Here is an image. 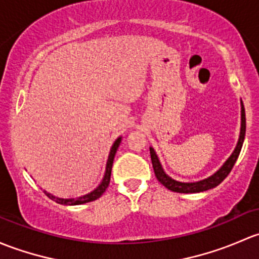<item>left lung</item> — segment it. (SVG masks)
I'll return each instance as SVG.
<instances>
[{"label":"left lung","mask_w":259,"mask_h":259,"mask_svg":"<svg viewBox=\"0 0 259 259\" xmlns=\"http://www.w3.org/2000/svg\"><path fill=\"white\" fill-rule=\"evenodd\" d=\"M244 136H246V112H244V106L243 102L241 101V132H239V138L238 142H237L236 148H234L233 153L229 156L227 161L223 163V166L221 167L214 175H212L210 177L206 178V180L198 181V182H191V183H185V182H178V181L172 180L169 176H167L164 173L163 168H162L161 163H159V159L157 157L156 152L152 147H149V153H151V159H152V166H153L154 175H156L157 180L162 183L166 188H168L169 191L178 192V193H197V192H203L207 189L214 188L225 180L226 177L229 175L232 168H233L234 163H236L237 158L239 156V152L242 149V145H243Z\"/></svg>","instance_id":"obj_1"}]
</instances>
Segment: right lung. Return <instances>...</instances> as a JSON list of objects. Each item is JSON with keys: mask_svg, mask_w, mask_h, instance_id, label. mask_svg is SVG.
I'll return each instance as SVG.
<instances>
[{"mask_svg": "<svg viewBox=\"0 0 259 259\" xmlns=\"http://www.w3.org/2000/svg\"><path fill=\"white\" fill-rule=\"evenodd\" d=\"M121 140H122V137H118L116 141H114L113 145H112L110 154H108L107 164H106V172H105V176H103L102 182L100 183V186H98L97 188L93 189L91 193L84 194V196H81V197H77V198H58V197L52 196V194L47 193V192L45 191L46 196L49 197V198L52 199V201L57 202V203H60V204H65V206H77V204H83V203H87V202H92V201H95V199L100 198V197L105 193V191L107 189L108 185H110L112 164H113L114 154H116L117 148H118L119 143H121Z\"/></svg>", "mask_w": 259, "mask_h": 259, "instance_id": "right-lung-1", "label": "right lung"}]
</instances>
